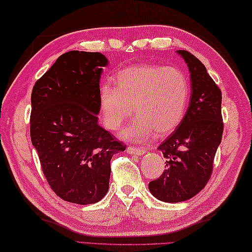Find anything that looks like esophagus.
<instances>
[{"label": "esophagus", "mask_w": 252, "mask_h": 252, "mask_svg": "<svg viewBox=\"0 0 252 252\" xmlns=\"http://www.w3.org/2000/svg\"><path fill=\"white\" fill-rule=\"evenodd\" d=\"M127 152L131 154V155H139V156H142L145 153H146V151H145L144 148H140L137 146H129L128 148H127Z\"/></svg>", "instance_id": "esophagus-1"}]
</instances>
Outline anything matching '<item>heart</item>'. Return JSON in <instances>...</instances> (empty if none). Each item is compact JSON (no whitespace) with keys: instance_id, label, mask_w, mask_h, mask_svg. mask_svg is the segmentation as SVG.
<instances>
[{"instance_id":"heart-1","label":"heart","mask_w":252,"mask_h":252,"mask_svg":"<svg viewBox=\"0 0 252 252\" xmlns=\"http://www.w3.org/2000/svg\"><path fill=\"white\" fill-rule=\"evenodd\" d=\"M189 97V82L183 70L140 64L121 70L116 87L104 84L99 91V113L108 130H117L134 113L138 118L123 137L142 140L154 131L158 137L173 133L182 123Z\"/></svg>"}]
</instances>
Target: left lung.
<instances>
[{
	"mask_svg": "<svg viewBox=\"0 0 252 252\" xmlns=\"http://www.w3.org/2000/svg\"><path fill=\"white\" fill-rule=\"evenodd\" d=\"M177 52L190 72V100L182 123L158 147L166 169L148 185L153 195L165 202L188 200L204 189L223 131L221 91L196 56Z\"/></svg>",
	"mask_w": 252,
	"mask_h": 252,
	"instance_id": "8db88e82",
	"label": "left lung"
}]
</instances>
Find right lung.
Instances as JSON below:
<instances>
[{"label": "right lung", "instance_id": "obj_1", "mask_svg": "<svg viewBox=\"0 0 252 252\" xmlns=\"http://www.w3.org/2000/svg\"><path fill=\"white\" fill-rule=\"evenodd\" d=\"M106 57L97 52L61 55L33 87L31 139L48 185L78 205L108 191L110 160L126 145L98 125L99 79Z\"/></svg>", "mask_w": 252, "mask_h": 252}]
</instances>
